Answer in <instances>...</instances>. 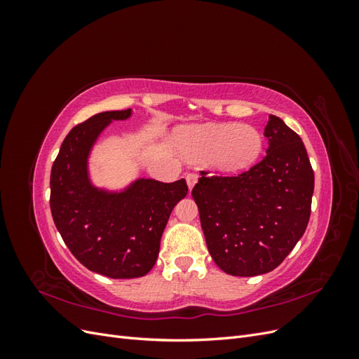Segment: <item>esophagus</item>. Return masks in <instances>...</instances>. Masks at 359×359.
Wrapping results in <instances>:
<instances>
[{"mask_svg": "<svg viewBox=\"0 0 359 359\" xmlns=\"http://www.w3.org/2000/svg\"><path fill=\"white\" fill-rule=\"evenodd\" d=\"M186 181H187V186L191 190L194 187V184L198 182V175H194V173H187L186 175Z\"/></svg>", "mask_w": 359, "mask_h": 359, "instance_id": "34e87169", "label": "esophagus"}]
</instances>
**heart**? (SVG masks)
Masks as SVG:
<instances>
[{
	"mask_svg": "<svg viewBox=\"0 0 359 359\" xmlns=\"http://www.w3.org/2000/svg\"><path fill=\"white\" fill-rule=\"evenodd\" d=\"M175 145L181 154L203 158L215 172L233 173L255 165L264 148L259 130L238 123L184 126L177 130Z\"/></svg>",
	"mask_w": 359,
	"mask_h": 359,
	"instance_id": "b5f03b06",
	"label": "heart"
}]
</instances>
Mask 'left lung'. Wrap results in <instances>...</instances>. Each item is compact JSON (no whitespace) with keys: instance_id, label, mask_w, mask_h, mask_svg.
Segmentation results:
<instances>
[{"instance_id":"obj_1","label":"left lung","mask_w":359,"mask_h":359,"mask_svg":"<svg viewBox=\"0 0 359 359\" xmlns=\"http://www.w3.org/2000/svg\"><path fill=\"white\" fill-rule=\"evenodd\" d=\"M266 156L236 177L201 178L191 196L208 252L226 274L253 277L277 268L306 232L314 173L301 137L269 115Z\"/></svg>"}]
</instances>
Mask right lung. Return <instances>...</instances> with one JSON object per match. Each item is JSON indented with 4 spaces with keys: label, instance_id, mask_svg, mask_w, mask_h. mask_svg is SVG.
<instances>
[{
    "label": "right lung",
    "instance_id": "add662e5",
    "mask_svg": "<svg viewBox=\"0 0 359 359\" xmlns=\"http://www.w3.org/2000/svg\"><path fill=\"white\" fill-rule=\"evenodd\" d=\"M132 109L97 114L70 130L50 170V211L79 262L111 278H136L154 266L163 231L187 196L186 180L137 178L123 190L95 187L88 160L103 130Z\"/></svg>",
    "mask_w": 359,
    "mask_h": 359
}]
</instances>
